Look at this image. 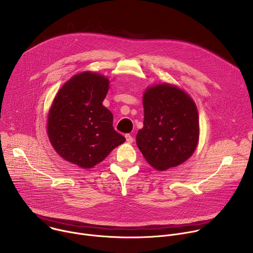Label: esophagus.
<instances>
[{
  "mask_svg": "<svg viewBox=\"0 0 253 253\" xmlns=\"http://www.w3.org/2000/svg\"><path fill=\"white\" fill-rule=\"evenodd\" d=\"M125 138H126V141H127L128 143H132V142L134 141V138H133L130 134H126V135H125Z\"/></svg>",
  "mask_w": 253,
  "mask_h": 253,
  "instance_id": "esophagus-1",
  "label": "esophagus"
}]
</instances>
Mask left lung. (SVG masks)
<instances>
[{"label":"left lung","instance_id":"left-lung-1","mask_svg":"<svg viewBox=\"0 0 253 253\" xmlns=\"http://www.w3.org/2000/svg\"><path fill=\"white\" fill-rule=\"evenodd\" d=\"M143 128L136 136L144 158L157 170L175 167L194 152L199 137L196 106L179 88L161 84L144 93Z\"/></svg>","mask_w":253,"mask_h":253}]
</instances>
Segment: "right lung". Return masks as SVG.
<instances>
[{
    "label": "right lung",
    "mask_w": 253,
    "mask_h": 253,
    "mask_svg": "<svg viewBox=\"0 0 253 253\" xmlns=\"http://www.w3.org/2000/svg\"><path fill=\"white\" fill-rule=\"evenodd\" d=\"M109 80L91 72L71 78L58 92L48 117L54 149L81 168L103 161L125 137L114 130L113 115L102 105Z\"/></svg>",
    "instance_id": "right-lung-1"
}]
</instances>
